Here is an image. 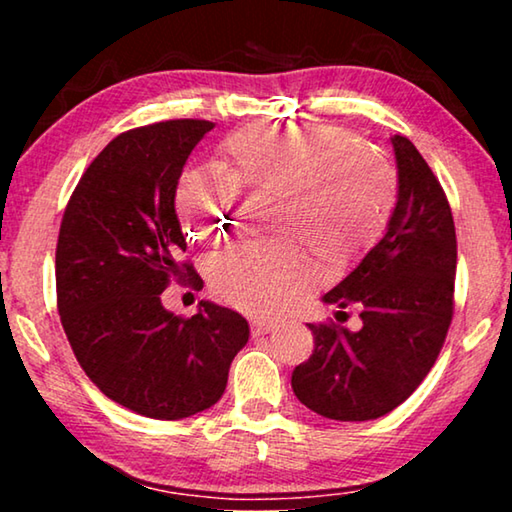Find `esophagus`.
Masks as SVG:
<instances>
[{"mask_svg":"<svg viewBox=\"0 0 512 512\" xmlns=\"http://www.w3.org/2000/svg\"><path fill=\"white\" fill-rule=\"evenodd\" d=\"M250 329H253V336H264V334L273 332L275 323H271V320H264V318H255L253 323H250Z\"/></svg>","mask_w":512,"mask_h":512,"instance_id":"obj_1","label":"esophagus"}]
</instances>
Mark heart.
<instances>
[{"mask_svg":"<svg viewBox=\"0 0 512 512\" xmlns=\"http://www.w3.org/2000/svg\"><path fill=\"white\" fill-rule=\"evenodd\" d=\"M216 167L221 176L185 171L176 187L180 223L201 246L230 232L239 194L275 196V228L329 259H350L381 237L397 198L395 171L384 155L329 124L241 128L219 144ZM207 280L225 305L271 314L305 289L307 271L282 239L219 255Z\"/></svg>","mask_w":512,"mask_h":512,"instance_id":"obj_1","label":"heart"}]
</instances>
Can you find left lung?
<instances>
[{"label": "left lung", "mask_w": 512, "mask_h": 512, "mask_svg": "<svg viewBox=\"0 0 512 512\" xmlns=\"http://www.w3.org/2000/svg\"><path fill=\"white\" fill-rule=\"evenodd\" d=\"M397 203L386 235L323 302L359 307L361 329L309 323L314 352L296 366L291 388L318 415L375 420L422 384L454 316L456 228L452 207L420 151L391 137ZM345 314V311H339Z\"/></svg>", "instance_id": "left-lung-1"}]
</instances>
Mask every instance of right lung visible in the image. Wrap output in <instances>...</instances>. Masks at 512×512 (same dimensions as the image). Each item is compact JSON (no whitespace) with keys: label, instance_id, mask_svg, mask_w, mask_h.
Masks as SVG:
<instances>
[{"label":"right lung","instance_id":"1","mask_svg":"<svg viewBox=\"0 0 512 512\" xmlns=\"http://www.w3.org/2000/svg\"><path fill=\"white\" fill-rule=\"evenodd\" d=\"M205 119L117 135L76 185L56 246L60 323L99 391L155 420H183L221 400L248 343L246 318L201 300L183 318L162 307L171 280L201 289L176 214V187Z\"/></svg>","mask_w":512,"mask_h":512}]
</instances>
